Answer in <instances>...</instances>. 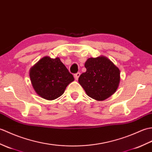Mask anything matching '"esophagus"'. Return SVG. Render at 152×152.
<instances>
[{"label": "esophagus", "instance_id": "obj_1", "mask_svg": "<svg viewBox=\"0 0 152 152\" xmlns=\"http://www.w3.org/2000/svg\"><path fill=\"white\" fill-rule=\"evenodd\" d=\"M80 75V73L79 72H77V73L75 74V75H74V77H75V79L76 80H77V79H79V77Z\"/></svg>", "mask_w": 152, "mask_h": 152}]
</instances>
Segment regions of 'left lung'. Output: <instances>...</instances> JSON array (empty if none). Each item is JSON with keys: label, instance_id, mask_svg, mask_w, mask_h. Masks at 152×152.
Returning <instances> with one entry per match:
<instances>
[{"label": "left lung", "instance_id": "1", "mask_svg": "<svg viewBox=\"0 0 152 152\" xmlns=\"http://www.w3.org/2000/svg\"><path fill=\"white\" fill-rule=\"evenodd\" d=\"M86 72L79 78V83L92 98L102 101L112 96L119 85L120 70L106 57L90 58L85 62Z\"/></svg>", "mask_w": 152, "mask_h": 152}]
</instances>
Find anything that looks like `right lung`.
Returning <instances> with one entry per match:
<instances>
[{
    "mask_svg": "<svg viewBox=\"0 0 152 152\" xmlns=\"http://www.w3.org/2000/svg\"><path fill=\"white\" fill-rule=\"evenodd\" d=\"M30 77L36 92L48 100L62 96L67 86L74 80L59 58L49 56L43 57L30 69Z\"/></svg>",
    "mask_w": 152,
    "mask_h": 152,
    "instance_id": "1",
    "label": "right lung"
}]
</instances>
